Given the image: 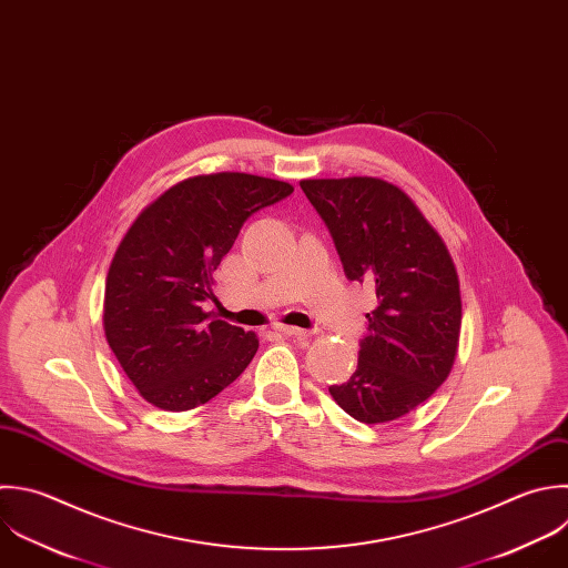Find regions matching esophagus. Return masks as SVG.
<instances>
[{
	"label": "esophagus",
	"mask_w": 568,
	"mask_h": 568,
	"mask_svg": "<svg viewBox=\"0 0 568 568\" xmlns=\"http://www.w3.org/2000/svg\"><path fill=\"white\" fill-rule=\"evenodd\" d=\"M277 331L284 333V335H288V337H297V339L311 337V331H304V328H297V326H284V324H280Z\"/></svg>",
	"instance_id": "1"
}]
</instances>
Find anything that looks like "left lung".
Listing matches in <instances>:
<instances>
[{
	"label": "left lung",
	"mask_w": 568,
	"mask_h": 568,
	"mask_svg": "<svg viewBox=\"0 0 568 568\" xmlns=\"http://www.w3.org/2000/svg\"><path fill=\"white\" fill-rule=\"evenodd\" d=\"M348 280L375 286L357 368L333 399L357 422H393L448 377L462 326L455 262L417 204L379 178L302 180Z\"/></svg>",
	"instance_id": "8db88e82"
}]
</instances>
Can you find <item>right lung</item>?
I'll return each mask as SVG.
<instances>
[{
    "mask_svg": "<svg viewBox=\"0 0 568 568\" xmlns=\"http://www.w3.org/2000/svg\"><path fill=\"white\" fill-rule=\"evenodd\" d=\"M293 193L288 182L211 173L178 182L122 237L106 275L104 335L138 393L162 410H191L233 384L260 337L204 311L213 271L242 224Z\"/></svg>",
    "mask_w": 568,
    "mask_h": 568,
    "instance_id": "obj_1",
    "label": "right lung"
}]
</instances>
